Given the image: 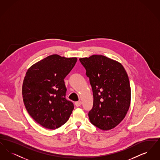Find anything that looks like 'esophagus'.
<instances>
[{
  "label": "esophagus",
  "instance_id": "esophagus-1",
  "mask_svg": "<svg viewBox=\"0 0 160 160\" xmlns=\"http://www.w3.org/2000/svg\"><path fill=\"white\" fill-rule=\"evenodd\" d=\"M75 105H76V107H79L81 105H82V102L81 101H77L75 102Z\"/></svg>",
  "mask_w": 160,
  "mask_h": 160
}]
</instances>
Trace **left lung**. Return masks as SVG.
Masks as SVG:
<instances>
[{
  "mask_svg": "<svg viewBox=\"0 0 160 160\" xmlns=\"http://www.w3.org/2000/svg\"><path fill=\"white\" fill-rule=\"evenodd\" d=\"M79 61L93 92V107L88 113L90 121L102 130L114 128L124 119L130 106L131 88L125 69L119 62L102 55Z\"/></svg>",
  "mask_w": 160,
  "mask_h": 160,
  "instance_id": "obj_1",
  "label": "left lung"
}]
</instances>
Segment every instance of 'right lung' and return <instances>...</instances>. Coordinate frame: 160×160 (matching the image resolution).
I'll use <instances>...</instances> for the list:
<instances>
[{
    "label": "right lung",
    "mask_w": 160,
    "mask_h": 160,
    "mask_svg": "<svg viewBox=\"0 0 160 160\" xmlns=\"http://www.w3.org/2000/svg\"><path fill=\"white\" fill-rule=\"evenodd\" d=\"M77 60L53 54L33 65L26 74L22 87L24 106L31 117L47 129L63 125L74 108L66 99L64 78Z\"/></svg>",
    "instance_id": "1"
}]
</instances>
